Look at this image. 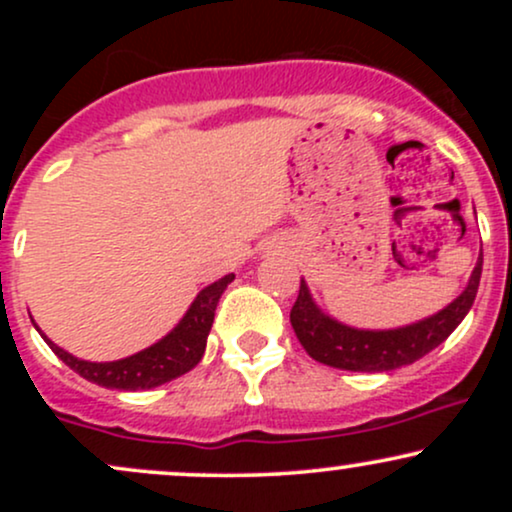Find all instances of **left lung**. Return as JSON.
<instances>
[{
  "label": "left lung",
  "mask_w": 512,
  "mask_h": 512,
  "mask_svg": "<svg viewBox=\"0 0 512 512\" xmlns=\"http://www.w3.org/2000/svg\"><path fill=\"white\" fill-rule=\"evenodd\" d=\"M481 264H484V255L479 252L469 284L440 313L424 317L414 325L397 327V330H356L334 320L317 308L308 284L301 279V291L291 308L293 332L308 356L325 366L354 370V373H383V370L409 366L443 344L469 313L477 298Z\"/></svg>",
  "instance_id": "8db88e82"
}]
</instances>
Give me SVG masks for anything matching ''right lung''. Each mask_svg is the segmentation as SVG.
<instances>
[{"instance_id":"add662e5","label":"right lung","mask_w":512,"mask_h":512,"mask_svg":"<svg viewBox=\"0 0 512 512\" xmlns=\"http://www.w3.org/2000/svg\"><path fill=\"white\" fill-rule=\"evenodd\" d=\"M236 279L233 274H226L223 279L209 284L207 289L197 293V298L192 301L190 308L178 325L170 330L161 342L151 344L149 349L139 351V354L120 358V361H108V363H93L84 361V358H76L50 342L48 337L43 339L48 346L55 351L57 356L67 363L74 373H79L81 378H86L88 383H96L101 387H110V390H151L170 380L180 378L187 370H192L202 361L204 349H207V337L211 330V322H214L216 305H219L221 293L226 291V286Z\"/></svg>"}]
</instances>
